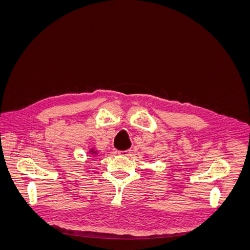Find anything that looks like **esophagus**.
<instances>
[{"mask_svg":"<svg viewBox=\"0 0 250 250\" xmlns=\"http://www.w3.org/2000/svg\"><path fill=\"white\" fill-rule=\"evenodd\" d=\"M130 152L131 151L128 149V150H122V151H118V154L119 155H123V156H128L130 155Z\"/></svg>","mask_w":250,"mask_h":250,"instance_id":"obj_1","label":"esophagus"}]
</instances>
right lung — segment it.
I'll list each match as a JSON object with an SVG mask.
<instances>
[{"instance_id":"1","label":"right lung","mask_w":250,"mask_h":250,"mask_svg":"<svg viewBox=\"0 0 250 250\" xmlns=\"http://www.w3.org/2000/svg\"><path fill=\"white\" fill-rule=\"evenodd\" d=\"M90 152H92L93 154H96V153H97V151H94V150L92 149V150H90Z\"/></svg>"}]
</instances>
